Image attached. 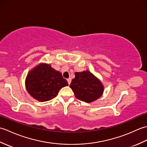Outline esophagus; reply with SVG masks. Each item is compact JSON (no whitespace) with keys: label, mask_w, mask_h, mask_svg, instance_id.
I'll list each match as a JSON object with an SVG mask.
<instances>
[{"label":"esophagus","mask_w":147,"mask_h":147,"mask_svg":"<svg viewBox=\"0 0 147 147\" xmlns=\"http://www.w3.org/2000/svg\"><path fill=\"white\" fill-rule=\"evenodd\" d=\"M67 83L69 84V85L71 84V80L70 78H68V79H67Z\"/></svg>","instance_id":"esophagus-1"}]
</instances>
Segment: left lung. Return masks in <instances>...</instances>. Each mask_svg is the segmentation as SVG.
I'll return each instance as SVG.
<instances>
[{"label": "left lung", "instance_id": "1", "mask_svg": "<svg viewBox=\"0 0 147 147\" xmlns=\"http://www.w3.org/2000/svg\"><path fill=\"white\" fill-rule=\"evenodd\" d=\"M72 80L70 88L76 98L86 103H91L103 95L104 86L101 81L90 71L76 72Z\"/></svg>", "mask_w": 147, "mask_h": 147}]
</instances>
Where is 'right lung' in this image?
<instances>
[{
  "instance_id": "obj_1",
  "label": "right lung",
  "mask_w": 147,
  "mask_h": 147,
  "mask_svg": "<svg viewBox=\"0 0 147 147\" xmlns=\"http://www.w3.org/2000/svg\"><path fill=\"white\" fill-rule=\"evenodd\" d=\"M65 86H68V83L61 72L43 62L31 69L25 80L27 92L39 102L51 100Z\"/></svg>"
}]
</instances>
